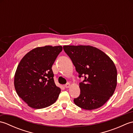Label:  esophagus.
Here are the masks:
<instances>
[{
    "label": "esophagus",
    "instance_id": "34e87169",
    "mask_svg": "<svg viewBox=\"0 0 133 133\" xmlns=\"http://www.w3.org/2000/svg\"><path fill=\"white\" fill-rule=\"evenodd\" d=\"M70 86V84L69 83H66V84L64 85V87H66V89H67V88H69V87Z\"/></svg>",
    "mask_w": 133,
    "mask_h": 133
}]
</instances>
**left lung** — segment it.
I'll return each instance as SVG.
<instances>
[{"label": "left lung", "mask_w": 133, "mask_h": 133, "mask_svg": "<svg viewBox=\"0 0 133 133\" xmlns=\"http://www.w3.org/2000/svg\"><path fill=\"white\" fill-rule=\"evenodd\" d=\"M63 50L75 67L81 93L76 105L91 110L103 106L117 86V71L113 62L101 50L90 46H64Z\"/></svg>", "instance_id": "obj_1"}]
</instances>
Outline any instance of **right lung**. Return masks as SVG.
I'll use <instances>...</instances> for the list:
<instances>
[{
	"label": "right lung",
	"mask_w": 133,
	"mask_h": 133,
	"mask_svg": "<svg viewBox=\"0 0 133 133\" xmlns=\"http://www.w3.org/2000/svg\"><path fill=\"white\" fill-rule=\"evenodd\" d=\"M62 51L61 46L37 47L20 62L14 86L19 97L32 108H45L57 100L61 90L54 82L52 66Z\"/></svg>",
	"instance_id": "1"
}]
</instances>
